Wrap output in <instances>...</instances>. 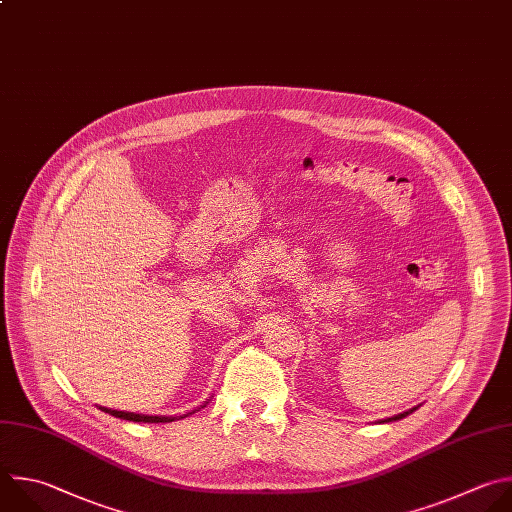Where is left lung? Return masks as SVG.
I'll return each instance as SVG.
<instances>
[{
  "mask_svg": "<svg viewBox=\"0 0 512 512\" xmlns=\"http://www.w3.org/2000/svg\"><path fill=\"white\" fill-rule=\"evenodd\" d=\"M414 410H416V408H412V410H410V412H404V414H398V416H394V418H388V420H386V422H392V420H402V418H406V416H408V414H412V412H414Z\"/></svg>",
  "mask_w": 512,
  "mask_h": 512,
  "instance_id": "1",
  "label": "left lung"
}]
</instances>
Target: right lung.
Listing matches in <instances>:
<instances>
[{
  "label": "right lung",
  "instance_id": "add662e5",
  "mask_svg": "<svg viewBox=\"0 0 512 512\" xmlns=\"http://www.w3.org/2000/svg\"><path fill=\"white\" fill-rule=\"evenodd\" d=\"M104 412H108L110 416H116V418H122V420H130V422H173L175 418H164V416H144V414H134V412H118V410H108V408H102Z\"/></svg>",
  "mask_w": 512,
  "mask_h": 512
}]
</instances>
